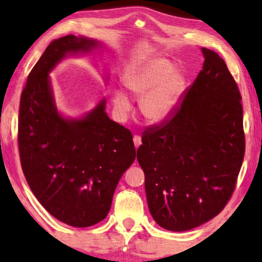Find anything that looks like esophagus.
Here are the masks:
<instances>
[{"label": "esophagus", "instance_id": "obj_1", "mask_svg": "<svg viewBox=\"0 0 262 262\" xmlns=\"http://www.w3.org/2000/svg\"><path fill=\"white\" fill-rule=\"evenodd\" d=\"M133 141H134V144H135V148H139L140 144L142 143V140L139 135H134L133 137Z\"/></svg>", "mask_w": 262, "mask_h": 262}]
</instances>
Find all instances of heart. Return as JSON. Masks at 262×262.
I'll use <instances>...</instances> for the list:
<instances>
[{"instance_id": "b5f03b06", "label": "heart", "mask_w": 262, "mask_h": 262, "mask_svg": "<svg viewBox=\"0 0 262 262\" xmlns=\"http://www.w3.org/2000/svg\"><path fill=\"white\" fill-rule=\"evenodd\" d=\"M123 83L132 94L143 97L140 111L149 122L161 123L173 115L186 90V78L173 72V64L157 57L127 70ZM114 104L120 115L132 110V101L122 91L114 94Z\"/></svg>"}]
</instances>
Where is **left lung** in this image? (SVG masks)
<instances>
[{
  "label": "left lung",
  "mask_w": 262,
  "mask_h": 262,
  "mask_svg": "<svg viewBox=\"0 0 262 262\" xmlns=\"http://www.w3.org/2000/svg\"><path fill=\"white\" fill-rule=\"evenodd\" d=\"M202 53V70L177 112L145 128L137 149L149 210L171 231L196 228L224 209L245 154L237 83L217 53Z\"/></svg>",
  "instance_id": "1"
}]
</instances>
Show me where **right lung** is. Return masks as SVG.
<instances>
[{
	"instance_id": "1",
	"label": "right lung",
	"mask_w": 262,
	"mask_h": 262,
	"mask_svg": "<svg viewBox=\"0 0 262 262\" xmlns=\"http://www.w3.org/2000/svg\"><path fill=\"white\" fill-rule=\"evenodd\" d=\"M66 35L52 41L21 91L18 148L21 168L35 198L63 223L86 228L108 214L115 187L135 159L133 135L105 112V100L79 120L57 113L48 73L69 53L96 47Z\"/></svg>"
}]
</instances>
